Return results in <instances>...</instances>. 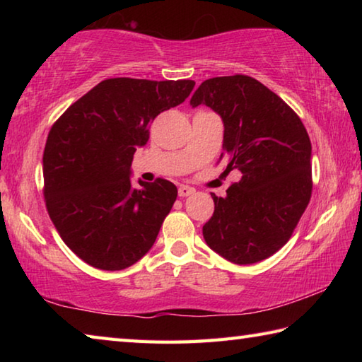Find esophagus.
I'll return each mask as SVG.
<instances>
[{
    "instance_id": "obj_1",
    "label": "esophagus",
    "mask_w": 362,
    "mask_h": 362,
    "mask_svg": "<svg viewBox=\"0 0 362 362\" xmlns=\"http://www.w3.org/2000/svg\"><path fill=\"white\" fill-rule=\"evenodd\" d=\"M196 192V189L193 188V187H188V185H182V187H179V196L180 198H183V196H189V194H193Z\"/></svg>"
}]
</instances>
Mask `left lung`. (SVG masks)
I'll use <instances>...</instances> for the list:
<instances>
[{"label": "left lung", "instance_id": "obj_1", "mask_svg": "<svg viewBox=\"0 0 362 362\" xmlns=\"http://www.w3.org/2000/svg\"><path fill=\"white\" fill-rule=\"evenodd\" d=\"M223 122V148L240 182L203 226L214 252L238 265L268 259L289 241L311 198V142L303 122L267 86L246 75L206 79L189 100Z\"/></svg>", "mask_w": 362, "mask_h": 362}]
</instances>
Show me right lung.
<instances>
[{"label":"right lung","mask_w":362,"mask_h":362,"mask_svg":"<svg viewBox=\"0 0 362 362\" xmlns=\"http://www.w3.org/2000/svg\"><path fill=\"white\" fill-rule=\"evenodd\" d=\"M192 79L112 78L66 108L42 155L46 207L60 238L90 267L116 272L148 252L173 209L177 187L156 179L132 187L131 163L156 116L177 107Z\"/></svg>","instance_id":"obj_1"}]
</instances>
